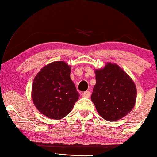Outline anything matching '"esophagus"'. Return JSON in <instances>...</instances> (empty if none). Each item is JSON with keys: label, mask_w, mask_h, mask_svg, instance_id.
<instances>
[{"label": "esophagus", "mask_w": 157, "mask_h": 157, "mask_svg": "<svg viewBox=\"0 0 157 157\" xmlns=\"http://www.w3.org/2000/svg\"><path fill=\"white\" fill-rule=\"evenodd\" d=\"M90 94H91V92H90L89 91H85V92L82 93V97H86V98H89Z\"/></svg>", "instance_id": "34e87169"}]
</instances>
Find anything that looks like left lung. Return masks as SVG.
I'll list each match as a JSON object with an SVG mask.
<instances>
[{"instance_id":"1","label":"left lung","mask_w":157,"mask_h":157,"mask_svg":"<svg viewBox=\"0 0 157 157\" xmlns=\"http://www.w3.org/2000/svg\"><path fill=\"white\" fill-rule=\"evenodd\" d=\"M96 85L91 101L97 112L107 121H116L126 116L135 105L136 89L131 77L117 64L107 63L95 71Z\"/></svg>"}]
</instances>
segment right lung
<instances>
[{
	"label": "right lung",
	"instance_id": "1",
	"mask_svg": "<svg viewBox=\"0 0 157 157\" xmlns=\"http://www.w3.org/2000/svg\"><path fill=\"white\" fill-rule=\"evenodd\" d=\"M70 73L67 63L55 61L44 66L34 79L32 100L40 112L48 118H63L78 100L80 95Z\"/></svg>",
	"mask_w": 157,
	"mask_h": 157
}]
</instances>
